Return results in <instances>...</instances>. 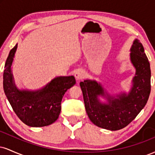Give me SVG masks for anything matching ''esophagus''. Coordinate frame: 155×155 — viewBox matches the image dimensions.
Wrapping results in <instances>:
<instances>
[{
  "mask_svg": "<svg viewBox=\"0 0 155 155\" xmlns=\"http://www.w3.org/2000/svg\"><path fill=\"white\" fill-rule=\"evenodd\" d=\"M74 75H75L76 79L77 80V81H79V80H81L83 79L84 76V73L82 70H80V69H79V70H77L75 72V74H74Z\"/></svg>",
  "mask_w": 155,
  "mask_h": 155,
  "instance_id": "1",
  "label": "esophagus"
}]
</instances>
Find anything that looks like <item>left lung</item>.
<instances>
[{"label":"left lung","mask_w":155,"mask_h":155,"mask_svg":"<svg viewBox=\"0 0 155 155\" xmlns=\"http://www.w3.org/2000/svg\"><path fill=\"white\" fill-rule=\"evenodd\" d=\"M130 52V61L136 68V75L128 94L122 93L115 97L105 92L102 85L95 80L86 79L80 82L87 114L97 127L110 130L124 128L147 104L151 92L150 64L138 39L133 41ZM99 96L106 97L107 104L101 102Z\"/></svg>","instance_id":"left-lung-1"}]
</instances>
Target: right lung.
Listing matches in <instances>:
<instances>
[{
  "label": "right lung",
  "instance_id": "add662e5",
  "mask_svg": "<svg viewBox=\"0 0 155 155\" xmlns=\"http://www.w3.org/2000/svg\"><path fill=\"white\" fill-rule=\"evenodd\" d=\"M17 44L11 49L3 72V90L19 120L30 127H44L58 119L65 92L76 84L74 76H57L35 91L20 90L16 87L12 66Z\"/></svg>",
  "mask_w": 155,
  "mask_h": 155
}]
</instances>
